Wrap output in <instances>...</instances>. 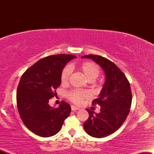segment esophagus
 Masks as SVG:
<instances>
[{"instance_id": "34e87169", "label": "esophagus", "mask_w": 154, "mask_h": 154, "mask_svg": "<svg viewBox=\"0 0 154 154\" xmlns=\"http://www.w3.org/2000/svg\"><path fill=\"white\" fill-rule=\"evenodd\" d=\"M71 109H72V111H77V110H79V108H77V107H76V106H71Z\"/></svg>"}]
</instances>
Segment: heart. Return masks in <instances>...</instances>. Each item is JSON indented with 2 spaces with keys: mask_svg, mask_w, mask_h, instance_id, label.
I'll list each match as a JSON object with an SVG mask.
<instances>
[{
  "mask_svg": "<svg viewBox=\"0 0 154 154\" xmlns=\"http://www.w3.org/2000/svg\"><path fill=\"white\" fill-rule=\"evenodd\" d=\"M79 69L84 74L88 80L91 83L95 82V79L99 76L100 73V67L98 66V65L92 61H85L82 63L79 66ZM70 75H71V69L68 66H65L61 73V84H68ZM89 95V92L82 89H74L66 93L67 98L76 104L81 103L82 100L88 98Z\"/></svg>",
  "mask_w": 154,
  "mask_h": 154,
  "instance_id": "obj_1",
  "label": "heart"
}]
</instances>
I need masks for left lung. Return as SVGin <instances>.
Returning a JSON list of instances; mask_svg holds the SVG:
<instances>
[{"label":"left lung","mask_w":154,"mask_h":154,"mask_svg":"<svg viewBox=\"0 0 154 154\" xmlns=\"http://www.w3.org/2000/svg\"><path fill=\"white\" fill-rule=\"evenodd\" d=\"M82 58L93 59L106 74V82L99 98L92 102L93 105L100 106V112L94 114L93 111L86 109L89 117L83 124L88 135L101 138L114 133L125 122L132 104L131 88L125 74L110 60L93 54Z\"/></svg>","instance_id":"left-lung-1"}]
</instances>
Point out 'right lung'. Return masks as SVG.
Wrapping results in <instances>:
<instances>
[{
    "label": "right lung",
    "mask_w": 154,
    "mask_h": 154,
    "mask_svg": "<svg viewBox=\"0 0 154 154\" xmlns=\"http://www.w3.org/2000/svg\"><path fill=\"white\" fill-rule=\"evenodd\" d=\"M76 58L58 54L39 60L24 72L17 91V104L24 125L40 137L56 135L71 112V106L62 101L58 108L50 106L49 99L57 95L61 73L65 65Z\"/></svg>",
    "instance_id": "obj_1"
}]
</instances>
